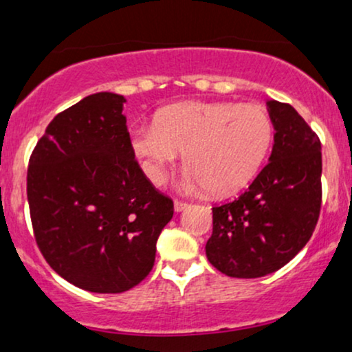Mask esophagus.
<instances>
[{"label": "esophagus", "instance_id": "esophagus-1", "mask_svg": "<svg viewBox=\"0 0 352 352\" xmlns=\"http://www.w3.org/2000/svg\"><path fill=\"white\" fill-rule=\"evenodd\" d=\"M187 207H188L187 201H182V200L173 201V208H175V212H184V210Z\"/></svg>", "mask_w": 352, "mask_h": 352}]
</instances>
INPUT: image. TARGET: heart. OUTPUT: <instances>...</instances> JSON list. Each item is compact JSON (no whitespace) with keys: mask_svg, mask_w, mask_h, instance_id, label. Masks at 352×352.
I'll return each mask as SVG.
<instances>
[{"mask_svg":"<svg viewBox=\"0 0 352 352\" xmlns=\"http://www.w3.org/2000/svg\"><path fill=\"white\" fill-rule=\"evenodd\" d=\"M272 139V119L261 106L187 100L134 129L131 144L153 184H162L165 168L184 152L188 184L227 195L248 184Z\"/></svg>","mask_w":352,"mask_h":352,"instance_id":"obj_1","label":"heart"}]
</instances>
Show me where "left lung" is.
Segmentation results:
<instances>
[{"label":"left lung","instance_id":"1","mask_svg":"<svg viewBox=\"0 0 352 352\" xmlns=\"http://www.w3.org/2000/svg\"><path fill=\"white\" fill-rule=\"evenodd\" d=\"M274 127L270 162L230 204L213 207L205 252L232 278L270 274L308 243L321 210V142L289 104L266 102Z\"/></svg>","mask_w":352,"mask_h":352}]
</instances>
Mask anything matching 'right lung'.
<instances>
[{
    "label": "right lung",
    "mask_w": 352,
    "mask_h": 352,
    "mask_svg": "<svg viewBox=\"0 0 352 352\" xmlns=\"http://www.w3.org/2000/svg\"><path fill=\"white\" fill-rule=\"evenodd\" d=\"M124 96L98 92L51 120L28 167L34 238L59 276L91 293H122L151 273L173 201L132 151Z\"/></svg>",
    "instance_id": "obj_1"
}]
</instances>
